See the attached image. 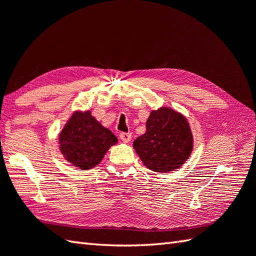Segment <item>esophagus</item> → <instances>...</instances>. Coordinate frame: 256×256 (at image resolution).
<instances>
[{"label": "esophagus", "mask_w": 256, "mask_h": 256, "mask_svg": "<svg viewBox=\"0 0 256 256\" xmlns=\"http://www.w3.org/2000/svg\"><path fill=\"white\" fill-rule=\"evenodd\" d=\"M132 134L131 133H126V132H121L120 133V138H121L124 143H128L131 140Z\"/></svg>", "instance_id": "34e87169"}]
</instances>
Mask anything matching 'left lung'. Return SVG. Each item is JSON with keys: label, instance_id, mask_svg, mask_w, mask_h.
I'll return each instance as SVG.
<instances>
[{"label": "left lung", "instance_id": "1", "mask_svg": "<svg viewBox=\"0 0 256 256\" xmlns=\"http://www.w3.org/2000/svg\"><path fill=\"white\" fill-rule=\"evenodd\" d=\"M140 158L150 170L168 172L180 167L192 150V134L180 113L168 108L152 111L146 132L133 142Z\"/></svg>", "mask_w": 256, "mask_h": 256}]
</instances>
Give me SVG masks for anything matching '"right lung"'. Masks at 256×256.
<instances>
[{
  "label": "right lung",
  "mask_w": 256,
  "mask_h": 256,
  "mask_svg": "<svg viewBox=\"0 0 256 256\" xmlns=\"http://www.w3.org/2000/svg\"><path fill=\"white\" fill-rule=\"evenodd\" d=\"M116 142L110 130L103 128L90 112L74 114L59 135L64 156L82 170L99 164L108 148Z\"/></svg>",
  "instance_id": "1"
}]
</instances>
